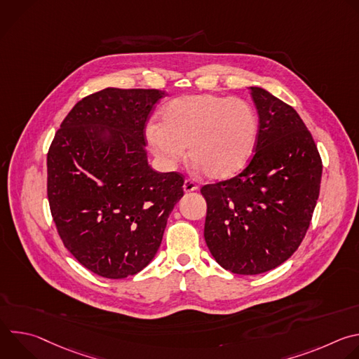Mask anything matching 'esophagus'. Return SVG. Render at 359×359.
<instances>
[{
  "instance_id": "esophagus-1",
  "label": "esophagus",
  "mask_w": 359,
  "mask_h": 359,
  "mask_svg": "<svg viewBox=\"0 0 359 359\" xmlns=\"http://www.w3.org/2000/svg\"><path fill=\"white\" fill-rule=\"evenodd\" d=\"M197 189H198V186H197L193 180H190V179H186V180H184V183H183V190H184L186 193L196 191Z\"/></svg>"
}]
</instances>
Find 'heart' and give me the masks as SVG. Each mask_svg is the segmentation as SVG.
I'll use <instances>...</instances> for the list:
<instances>
[{
  "label": "heart",
  "mask_w": 359,
  "mask_h": 359,
  "mask_svg": "<svg viewBox=\"0 0 359 359\" xmlns=\"http://www.w3.org/2000/svg\"><path fill=\"white\" fill-rule=\"evenodd\" d=\"M146 140L161 163L172 169L189 158L210 179H227L248 161L257 121L240 99L200 93L179 96L162 109L159 125L146 128Z\"/></svg>",
  "instance_id": "heart-1"
}]
</instances>
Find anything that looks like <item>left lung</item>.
Wrapping results in <instances>:
<instances>
[{
    "mask_svg": "<svg viewBox=\"0 0 359 359\" xmlns=\"http://www.w3.org/2000/svg\"><path fill=\"white\" fill-rule=\"evenodd\" d=\"M259 112L255 153L237 176L201 187L204 240L215 260L254 276L288 260L305 237L320 194L323 162L297 111L251 86Z\"/></svg>",
    "mask_w": 359,
    "mask_h": 359,
    "instance_id": "1",
    "label": "left lung"
}]
</instances>
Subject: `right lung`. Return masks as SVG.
Wrapping results in <instances>:
<instances>
[{"instance_id":"1","label":"right lung","mask_w":359,"mask_h":359,"mask_svg":"<svg viewBox=\"0 0 359 359\" xmlns=\"http://www.w3.org/2000/svg\"><path fill=\"white\" fill-rule=\"evenodd\" d=\"M158 89L107 88L81 99L49 146L48 200L74 257L105 278L143 270L158 252L183 175L147 163L144 125Z\"/></svg>"}]
</instances>
